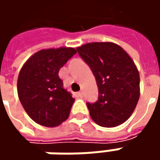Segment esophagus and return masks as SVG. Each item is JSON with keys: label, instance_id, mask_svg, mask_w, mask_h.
Wrapping results in <instances>:
<instances>
[{"label": "esophagus", "instance_id": "esophagus-1", "mask_svg": "<svg viewBox=\"0 0 160 160\" xmlns=\"http://www.w3.org/2000/svg\"><path fill=\"white\" fill-rule=\"evenodd\" d=\"M77 97H79V98H82L83 97V92H78L77 93Z\"/></svg>", "mask_w": 160, "mask_h": 160}]
</instances>
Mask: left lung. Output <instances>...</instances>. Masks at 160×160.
<instances>
[{
  "instance_id": "obj_1",
  "label": "left lung",
  "mask_w": 160,
  "mask_h": 160,
  "mask_svg": "<svg viewBox=\"0 0 160 160\" xmlns=\"http://www.w3.org/2000/svg\"><path fill=\"white\" fill-rule=\"evenodd\" d=\"M89 65L99 90L98 101L87 102L92 119L103 127H114L130 118L140 98V76L133 60L114 42H89L77 47Z\"/></svg>"
}]
</instances>
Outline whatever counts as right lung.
<instances>
[{
    "instance_id": "obj_1",
    "label": "right lung",
    "mask_w": 160,
    "mask_h": 160,
    "mask_svg": "<svg viewBox=\"0 0 160 160\" xmlns=\"http://www.w3.org/2000/svg\"><path fill=\"white\" fill-rule=\"evenodd\" d=\"M77 53L70 47L41 50L27 60L18 78L22 106L35 123L55 127L68 119L75 102L63 88L58 71Z\"/></svg>"
}]
</instances>
